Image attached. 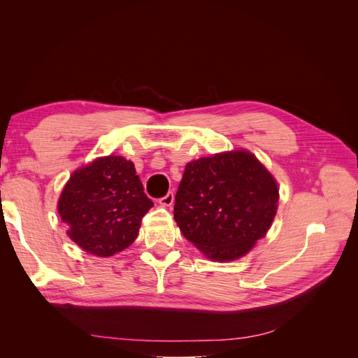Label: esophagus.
Returning <instances> with one entry per match:
<instances>
[{"label": "esophagus", "mask_w": 358, "mask_h": 358, "mask_svg": "<svg viewBox=\"0 0 358 358\" xmlns=\"http://www.w3.org/2000/svg\"><path fill=\"white\" fill-rule=\"evenodd\" d=\"M173 201H175V192H173V191H169L164 197H161L158 200V203L161 206H164V208H170V206L173 204Z\"/></svg>", "instance_id": "1"}]
</instances>
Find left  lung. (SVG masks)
I'll return each mask as SVG.
<instances>
[{"mask_svg":"<svg viewBox=\"0 0 358 358\" xmlns=\"http://www.w3.org/2000/svg\"><path fill=\"white\" fill-rule=\"evenodd\" d=\"M273 176L246 150L191 161L175 199L187 239L215 262L243 257L266 236L278 209Z\"/></svg>","mask_w":358,"mask_h":358,"instance_id":"8db88e82","label":"left lung"}]
</instances>
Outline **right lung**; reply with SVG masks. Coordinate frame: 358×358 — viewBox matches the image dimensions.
Segmentation results:
<instances>
[{"label":"right lung","mask_w":358,"mask_h":358,"mask_svg":"<svg viewBox=\"0 0 358 358\" xmlns=\"http://www.w3.org/2000/svg\"><path fill=\"white\" fill-rule=\"evenodd\" d=\"M152 206L133 162L110 155L73 173L58 212L70 227L67 234L73 242L92 255L110 257L136 241Z\"/></svg>","instance_id":"add662e5"}]
</instances>
